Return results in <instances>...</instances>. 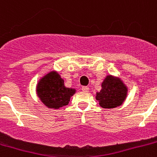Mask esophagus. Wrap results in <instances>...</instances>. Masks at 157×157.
I'll list each match as a JSON object with an SVG mask.
<instances>
[{"mask_svg":"<svg viewBox=\"0 0 157 157\" xmlns=\"http://www.w3.org/2000/svg\"><path fill=\"white\" fill-rule=\"evenodd\" d=\"M81 90H82L83 91H88V90H89V87H88V86H82Z\"/></svg>","mask_w":157,"mask_h":157,"instance_id":"34e87169","label":"esophagus"}]
</instances>
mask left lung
I'll return each mask as SVG.
<instances>
[{"mask_svg": "<svg viewBox=\"0 0 157 157\" xmlns=\"http://www.w3.org/2000/svg\"><path fill=\"white\" fill-rule=\"evenodd\" d=\"M127 96V88L119 79L109 76L102 83V90L96 94V100L103 108L112 109L121 105Z\"/></svg>", "mask_w": 157, "mask_h": 157, "instance_id": "8db88e82", "label": "left lung"}]
</instances>
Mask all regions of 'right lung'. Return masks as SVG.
<instances>
[{"label":"right lung","instance_id":"right-lung-1","mask_svg":"<svg viewBox=\"0 0 157 157\" xmlns=\"http://www.w3.org/2000/svg\"><path fill=\"white\" fill-rule=\"evenodd\" d=\"M37 93L40 100L48 108L58 109L68 105L75 90L64 86V81L56 72H50L39 81Z\"/></svg>","mask_w":157,"mask_h":157}]
</instances>
